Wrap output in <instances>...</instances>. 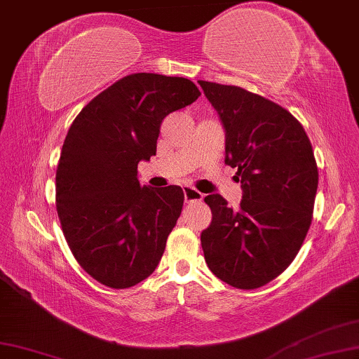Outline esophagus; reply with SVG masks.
Wrapping results in <instances>:
<instances>
[{
    "label": "esophagus",
    "instance_id": "esophagus-1",
    "mask_svg": "<svg viewBox=\"0 0 359 359\" xmlns=\"http://www.w3.org/2000/svg\"><path fill=\"white\" fill-rule=\"evenodd\" d=\"M183 191H184V198H186L187 203H189V202H201L203 198L202 192H198L197 189H194V187H191V186H186Z\"/></svg>",
    "mask_w": 359,
    "mask_h": 359
}]
</instances>
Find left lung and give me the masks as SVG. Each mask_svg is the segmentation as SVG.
<instances>
[{
	"label": "left lung",
	"instance_id": "obj_1",
	"mask_svg": "<svg viewBox=\"0 0 359 359\" xmlns=\"http://www.w3.org/2000/svg\"><path fill=\"white\" fill-rule=\"evenodd\" d=\"M226 130V158L241 181L233 210L219 194L203 201L212 223L201 242L207 266L226 284L252 290L284 271L313 219L318 165L310 137L289 110L239 86L198 80Z\"/></svg>",
	"mask_w": 359,
	"mask_h": 359
}]
</instances>
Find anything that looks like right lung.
<instances>
[{"label":"right lung","instance_id":"add662e5","mask_svg":"<svg viewBox=\"0 0 359 359\" xmlns=\"http://www.w3.org/2000/svg\"><path fill=\"white\" fill-rule=\"evenodd\" d=\"M201 96L183 76L131 74L93 97L65 136L56 172L60 228L97 283L128 289L154 273L183 208L180 186H141L163 118Z\"/></svg>","mask_w":359,"mask_h":359}]
</instances>
